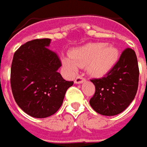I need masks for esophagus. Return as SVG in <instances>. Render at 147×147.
Wrapping results in <instances>:
<instances>
[{
	"instance_id": "esophagus-1",
	"label": "esophagus",
	"mask_w": 147,
	"mask_h": 147,
	"mask_svg": "<svg viewBox=\"0 0 147 147\" xmlns=\"http://www.w3.org/2000/svg\"><path fill=\"white\" fill-rule=\"evenodd\" d=\"M84 81H85V78H82V76H78L75 79H74V82H75L76 84H81V83H82Z\"/></svg>"
}]
</instances>
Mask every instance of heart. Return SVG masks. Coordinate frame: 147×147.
Returning a JSON list of instances; mask_svg holds the SVG:
<instances>
[{"label": "heart", "mask_w": 147, "mask_h": 147, "mask_svg": "<svg viewBox=\"0 0 147 147\" xmlns=\"http://www.w3.org/2000/svg\"><path fill=\"white\" fill-rule=\"evenodd\" d=\"M119 51L113 45L105 43H89L70 52V57H62V64L74 74L79 66H85L90 75L101 77L107 74L116 65Z\"/></svg>", "instance_id": "b5f03b06"}]
</instances>
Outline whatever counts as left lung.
<instances>
[{
  "label": "left lung",
  "instance_id": "1",
  "mask_svg": "<svg viewBox=\"0 0 147 147\" xmlns=\"http://www.w3.org/2000/svg\"><path fill=\"white\" fill-rule=\"evenodd\" d=\"M138 78L139 69L135 52L126 48L107 75L90 80L95 86L94 96L90 100L91 108L103 116H116L122 113L135 97Z\"/></svg>",
  "mask_w": 147,
  "mask_h": 147
}]
</instances>
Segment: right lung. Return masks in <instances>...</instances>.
Here are the masks:
<instances>
[{"label":"right lung","instance_id":"1","mask_svg":"<svg viewBox=\"0 0 147 147\" xmlns=\"http://www.w3.org/2000/svg\"><path fill=\"white\" fill-rule=\"evenodd\" d=\"M50 39H34L22 45L13 58L10 83L19 108L30 117L45 118L62 105L74 82L65 80L57 70L61 62L48 47Z\"/></svg>","mask_w":147,"mask_h":147}]
</instances>
